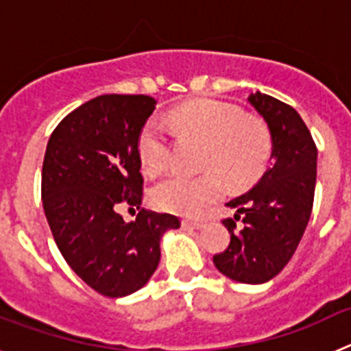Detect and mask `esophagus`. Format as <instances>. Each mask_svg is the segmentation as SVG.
<instances>
[{
    "label": "esophagus",
    "mask_w": 351,
    "mask_h": 351,
    "mask_svg": "<svg viewBox=\"0 0 351 351\" xmlns=\"http://www.w3.org/2000/svg\"><path fill=\"white\" fill-rule=\"evenodd\" d=\"M204 225H206V221H202V219H182V226L184 228H204Z\"/></svg>",
    "instance_id": "esophagus-1"
}]
</instances>
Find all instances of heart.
<instances>
[{"mask_svg":"<svg viewBox=\"0 0 351 351\" xmlns=\"http://www.w3.org/2000/svg\"><path fill=\"white\" fill-rule=\"evenodd\" d=\"M170 130L179 138L204 142L200 151V176L173 173L158 182L151 200L161 210L193 214L202 213L225 195V182L235 188L258 178L271 156L272 141L267 125L256 116H243L237 108L218 100H195L179 105L169 114ZM142 169L151 176L163 172L172 154V141L167 126L149 119L137 138Z\"/></svg>","mask_w":351,"mask_h":351,"instance_id":"obj_1","label":"heart"}]
</instances>
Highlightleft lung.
<instances>
[{"instance_id": "left-lung-1", "label": "left lung", "mask_w": 351, "mask_h": 351, "mask_svg": "<svg viewBox=\"0 0 351 351\" xmlns=\"http://www.w3.org/2000/svg\"><path fill=\"white\" fill-rule=\"evenodd\" d=\"M247 101L271 132V167L255 188L226 204L237 210L234 218L221 219L230 244L213 260L226 278L256 285L283 271L308 226L315 200L316 144L288 104L262 93H251Z\"/></svg>"}]
</instances>
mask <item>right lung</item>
Masks as SVG:
<instances>
[{"mask_svg": "<svg viewBox=\"0 0 351 351\" xmlns=\"http://www.w3.org/2000/svg\"><path fill=\"white\" fill-rule=\"evenodd\" d=\"M156 100L101 95L71 110L49 138L42 202L61 255L86 285L105 297L144 287L160 263V239L179 228L173 214L142 207L144 178L137 138ZM121 203L139 209L126 223Z\"/></svg>", "mask_w": 351, "mask_h": 351, "instance_id": "obj_1", "label": "right lung"}]
</instances>
